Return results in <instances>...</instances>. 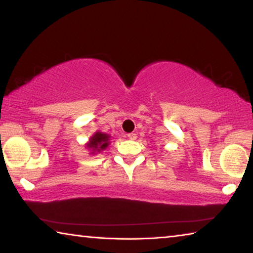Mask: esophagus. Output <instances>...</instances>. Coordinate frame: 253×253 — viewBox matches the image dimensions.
<instances>
[{
  "label": "esophagus",
  "mask_w": 253,
  "mask_h": 253,
  "mask_svg": "<svg viewBox=\"0 0 253 253\" xmlns=\"http://www.w3.org/2000/svg\"><path fill=\"white\" fill-rule=\"evenodd\" d=\"M127 137H128V138H129V139H131V140H134V139H136V134H135V132H129V134H127Z\"/></svg>",
  "instance_id": "34e87169"
}]
</instances>
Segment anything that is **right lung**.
<instances>
[{"label":"right lung","instance_id":"1","mask_svg":"<svg viewBox=\"0 0 253 253\" xmlns=\"http://www.w3.org/2000/svg\"><path fill=\"white\" fill-rule=\"evenodd\" d=\"M109 138L110 136L108 134H105V132L101 131H97L93 134L90 139H89V143L87 144L89 151L91 153L90 154H95V153H100L101 151H104L109 145Z\"/></svg>","mask_w":253,"mask_h":253}]
</instances>
